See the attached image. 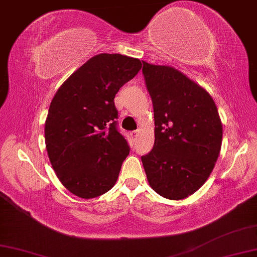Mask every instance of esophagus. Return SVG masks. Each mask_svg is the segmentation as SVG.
Segmentation results:
<instances>
[{
    "instance_id": "obj_1",
    "label": "esophagus",
    "mask_w": 257,
    "mask_h": 257,
    "mask_svg": "<svg viewBox=\"0 0 257 257\" xmlns=\"http://www.w3.org/2000/svg\"><path fill=\"white\" fill-rule=\"evenodd\" d=\"M140 133V131L139 130H137V131H132L131 132V136H132V138H136V137H138V134Z\"/></svg>"
}]
</instances>
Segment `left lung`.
<instances>
[{
    "label": "left lung",
    "instance_id": "left-lung-1",
    "mask_svg": "<svg viewBox=\"0 0 257 257\" xmlns=\"http://www.w3.org/2000/svg\"><path fill=\"white\" fill-rule=\"evenodd\" d=\"M155 120V142L142 156L157 194L183 200L206 183L222 147L223 124L206 89L169 65L142 61Z\"/></svg>",
    "mask_w": 257,
    "mask_h": 257
}]
</instances>
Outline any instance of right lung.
Instances as JSON below:
<instances>
[{
    "label": "right lung",
    "instance_id": "right-lung-1",
    "mask_svg": "<svg viewBox=\"0 0 257 257\" xmlns=\"http://www.w3.org/2000/svg\"><path fill=\"white\" fill-rule=\"evenodd\" d=\"M141 68L138 58L95 55L51 100L45 123L47 153L63 186L81 199L100 196L116 184L130 147L116 127L113 98Z\"/></svg>",
    "mask_w": 257,
    "mask_h": 257
}]
</instances>
